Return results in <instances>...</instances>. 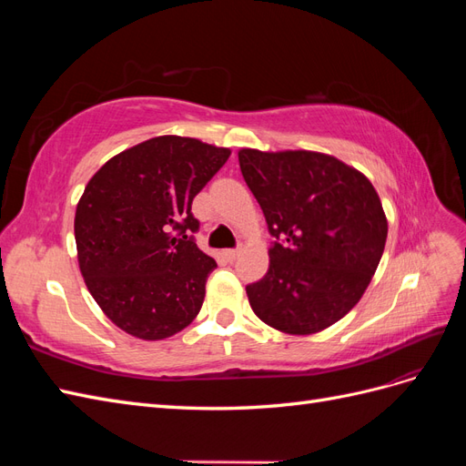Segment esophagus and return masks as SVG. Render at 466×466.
I'll use <instances>...</instances> for the list:
<instances>
[{
  "mask_svg": "<svg viewBox=\"0 0 466 466\" xmlns=\"http://www.w3.org/2000/svg\"><path fill=\"white\" fill-rule=\"evenodd\" d=\"M237 255H238V248H228V250H225V257H228L229 260H235Z\"/></svg>",
  "mask_w": 466,
  "mask_h": 466,
  "instance_id": "34e87169",
  "label": "esophagus"
}]
</instances>
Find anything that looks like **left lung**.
<instances>
[{
  "label": "left lung",
  "instance_id": "left-lung-1",
  "mask_svg": "<svg viewBox=\"0 0 466 466\" xmlns=\"http://www.w3.org/2000/svg\"><path fill=\"white\" fill-rule=\"evenodd\" d=\"M274 243L252 311L288 334H315L361 299L383 257L387 218L368 177L317 151H238Z\"/></svg>",
  "mask_w": 466,
  "mask_h": 466
}]
</instances>
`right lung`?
Listing matches in <instances>:
<instances>
[{"mask_svg":"<svg viewBox=\"0 0 466 466\" xmlns=\"http://www.w3.org/2000/svg\"><path fill=\"white\" fill-rule=\"evenodd\" d=\"M228 147L151 137L108 159L76 209L81 274L103 313L142 340H163L200 313L218 266L196 247L192 200L229 159Z\"/></svg>","mask_w":466,"mask_h":466,"instance_id":"add662e5","label":"right lung"}]
</instances>
